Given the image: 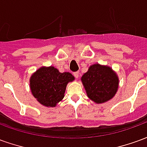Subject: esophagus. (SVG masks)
I'll return each mask as SVG.
<instances>
[{
    "label": "esophagus",
    "instance_id": "1",
    "mask_svg": "<svg viewBox=\"0 0 147 147\" xmlns=\"http://www.w3.org/2000/svg\"><path fill=\"white\" fill-rule=\"evenodd\" d=\"M74 76L78 79V78L80 77V72H79V71H76V72H74Z\"/></svg>",
    "mask_w": 147,
    "mask_h": 147
}]
</instances>
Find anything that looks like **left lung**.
I'll list each match as a JSON object with an SVG mask.
<instances>
[{
	"label": "left lung",
	"mask_w": 147,
	"mask_h": 147,
	"mask_svg": "<svg viewBox=\"0 0 147 147\" xmlns=\"http://www.w3.org/2000/svg\"><path fill=\"white\" fill-rule=\"evenodd\" d=\"M81 80L88 98L96 103L113 98L118 89V77L108 66L91 65Z\"/></svg>",
	"instance_id": "8db88e82"
}]
</instances>
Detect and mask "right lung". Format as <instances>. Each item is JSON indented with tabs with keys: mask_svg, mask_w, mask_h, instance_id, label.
I'll list each match as a JSON object with an SVG mask.
<instances>
[{
	"mask_svg": "<svg viewBox=\"0 0 147 147\" xmlns=\"http://www.w3.org/2000/svg\"><path fill=\"white\" fill-rule=\"evenodd\" d=\"M73 80L74 76L69 72L61 73L52 66L42 67L30 77V90L42 105L54 107L64 97L67 83Z\"/></svg>",
	"mask_w": 147,
	"mask_h": 147,
	"instance_id": "obj_1",
	"label": "right lung"
}]
</instances>
